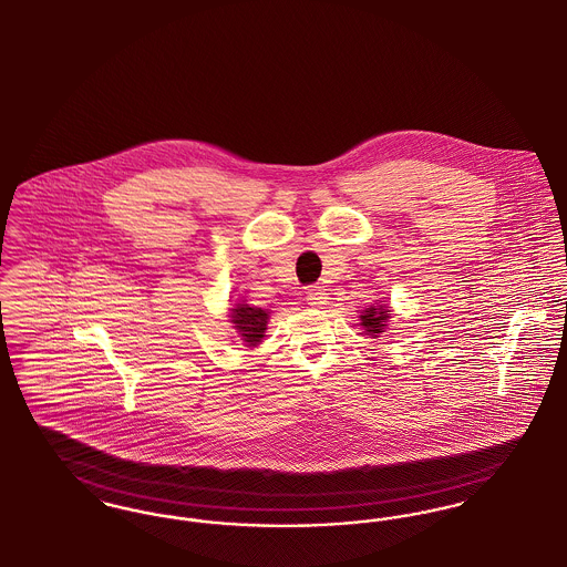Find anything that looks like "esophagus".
<instances>
[{"instance_id":"esophagus-1","label":"esophagus","mask_w":567,"mask_h":567,"mask_svg":"<svg viewBox=\"0 0 567 567\" xmlns=\"http://www.w3.org/2000/svg\"><path fill=\"white\" fill-rule=\"evenodd\" d=\"M307 302L311 305V307H324L328 305V292L322 288V286H311L309 290H307Z\"/></svg>"}]
</instances>
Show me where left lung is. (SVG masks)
Returning <instances> with one entry per match:
<instances>
[{"instance_id": "left-lung-1", "label": "left lung", "mask_w": 567, "mask_h": 567, "mask_svg": "<svg viewBox=\"0 0 567 567\" xmlns=\"http://www.w3.org/2000/svg\"><path fill=\"white\" fill-rule=\"evenodd\" d=\"M390 318L388 309L384 307H367V311H362L360 316V327L364 328L369 334H378L384 332L382 328L386 327V320Z\"/></svg>"}]
</instances>
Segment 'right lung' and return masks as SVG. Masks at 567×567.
I'll list each match as a JSON object with an SVG mask.
<instances>
[{
	"label": "right lung",
	"instance_id": "add662e5",
	"mask_svg": "<svg viewBox=\"0 0 567 567\" xmlns=\"http://www.w3.org/2000/svg\"><path fill=\"white\" fill-rule=\"evenodd\" d=\"M233 324H237L243 341L247 346H256L260 343V339L265 337V330H267V320H269V313L260 307H249V305H237V309H233V316H230Z\"/></svg>",
	"mask_w": 567,
	"mask_h": 567
}]
</instances>
